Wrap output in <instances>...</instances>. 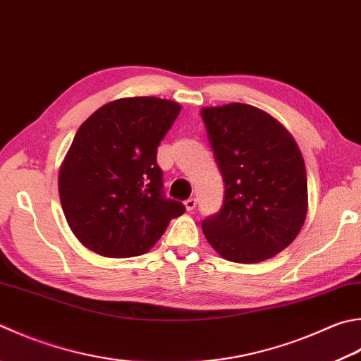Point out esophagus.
<instances>
[{"mask_svg": "<svg viewBox=\"0 0 361 361\" xmlns=\"http://www.w3.org/2000/svg\"><path fill=\"white\" fill-rule=\"evenodd\" d=\"M196 207V200L195 198H190L185 201V209L187 210H193Z\"/></svg>", "mask_w": 361, "mask_h": 361, "instance_id": "esophagus-1", "label": "esophagus"}]
</instances>
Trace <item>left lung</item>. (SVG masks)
Instances as JSON below:
<instances>
[{
    "label": "left lung",
    "instance_id": "1",
    "mask_svg": "<svg viewBox=\"0 0 361 361\" xmlns=\"http://www.w3.org/2000/svg\"><path fill=\"white\" fill-rule=\"evenodd\" d=\"M224 180L220 214L202 233L221 257L256 264L289 247L307 219V169L295 140L261 108L226 104L201 108Z\"/></svg>",
    "mask_w": 361,
    "mask_h": 361
}]
</instances>
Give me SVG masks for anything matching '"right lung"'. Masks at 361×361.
<instances>
[{"mask_svg":"<svg viewBox=\"0 0 361 361\" xmlns=\"http://www.w3.org/2000/svg\"><path fill=\"white\" fill-rule=\"evenodd\" d=\"M178 102L124 97L83 124L61 163L59 200L67 224L87 250L105 257L145 255L183 214L165 200L157 146L180 113Z\"/></svg>","mask_w":361,"mask_h":361,"instance_id":"obj_1","label":"right lung"}]
</instances>
